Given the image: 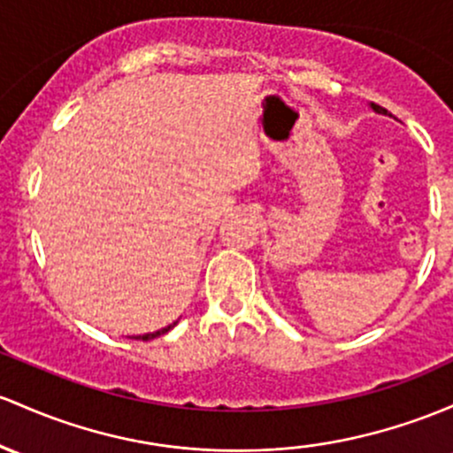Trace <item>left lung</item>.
Returning <instances> with one entry per match:
<instances>
[{
  "mask_svg": "<svg viewBox=\"0 0 453 453\" xmlns=\"http://www.w3.org/2000/svg\"><path fill=\"white\" fill-rule=\"evenodd\" d=\"M372 109H374V111H379V113H387V109H382L380 105H372Z\"/></svg>",
  "mask_w": 453,
  "mask_h": 453,
  "instance_id": "left-lung-1",
  "label": "left lung"
}]
</instances>
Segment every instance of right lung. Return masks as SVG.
<instances>
[{"mask_svg":"<svg viewBox=\"0 0 453 453\" xmlns=\"http://www.w3.org/2000/svg\"><path fill=\"white\" fill-rule=\"evenodd\" d=\"M173 325H170V326H165V329H161V331H154V333H146V335H137L135 340H143V342H148V340H154V337H158V335H163V333H167L172 329Z\"/></svg>","mask_w":453,"mask_h":453,"instance_id":"right-lung-1","label":"right lung"}]
</instances>
